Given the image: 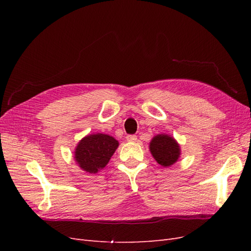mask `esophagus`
I'll use <instances>...</instances> for the list:
<instances>
[{
	"label": "esophagus",
	"instance_id": "obj_1",
	"mask_svg": "<svg viewBox=\"0 0 251 251\" xmlns=\"http://www.w3.org/2000/svg\"><path fill=\"white\" fill-rule=\"evenodd\" d=\"M126 140L128 142H135L136 140H137V136H136V135H127L126 136Z\"/></svg>",
	"mask_w": 251,
	"mask_h": 251
}]
</instances>
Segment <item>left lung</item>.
<instances>
[{
	"instance_id": "1",
	"label": "left lung",
	"mask_w": 251,
	"mask_h": 251,
	"mask_svg": "<svg viewBox=\"0 0 251 251\" xmlns=\"http://www.w3.org/2000/svg\"><path fill=\"white\" fill-rule=\"evenodd\" d=\"M150 151L155 160L164 168L173 165L180 157L179 143L170 135L158 134L150 142Z\"/></svg>"
}]
</instances>
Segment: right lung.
Returning <instances> with one entry per match:
<instances>
[{
  "label": "right lung",
  "mask_w": 251,
  "mask_h": 251,
  "mask_svg": "<svg viewBox=\"0 0 251 251\" xmlns=\"http://www.w3.org/2000/svg\"><path fill=\"white\" fill-rule=\"evenodd\" d=\"M118 146V141L107 134L88 135L78 142L75 149V161L81 170L96 174L108 164Z\"/></svg>",
  "instance_id": "add662e5"
}]
</instances>
